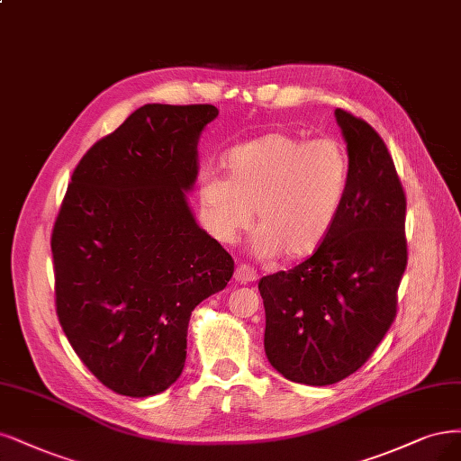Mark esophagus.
<instances>
[{
  "mask_svg": "<svg viewBox=\"0 0 461 461\" xmlns=\"http://www.w3.org/2000/svg\"><path fill=\"white\" fill-rule=\"evenodd\" d=\"M234 280H236L238 284L256 282V280H258V273L253 271V268L248 267V265H238L236 271H234Z\"/></svg>",
  "mask_w": 461,
  "mask_h": 461,
  "instance_id": "obj_1",
  "label": "esophagus"
}]
</instances>
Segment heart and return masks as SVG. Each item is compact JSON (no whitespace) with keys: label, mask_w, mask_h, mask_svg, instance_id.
<instances>
[{"label":"heart","mask_w":461,"mask_h":461,"mask_svg":"<svg viewBox=\"0 0 461 461\" xmlns=\"http://www.w3.org/2000/svg\"><path fill=\"white\" fill-rule=\"evenodd\" d=\"M229 177L205 176L200 202L212 232L234 244L253 225L259 258L305 259L330 236L343 210L351 158L331 137L307 140L267 133L234 147L225 160Z\"/></svg>","instance_id":"heart-1"}]
</instances>
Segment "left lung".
<instances>
[{"instance_id":"1","label":"left lung","mask_w":461,"mask_h":461,"mask_svg":"<svg viewBox=\"0 0 461 461\" xmlns=\"http://www.w3.org/2000/svg\"><path fill=\"white\" fill-rule=\"evenodd\" d=\"M351 158L343 210L301 265L259 280L265 355L285 379L331 385L355 374L393 324L406 268V198L372 125L336 108Z\"/></svg>"}]
</instances>
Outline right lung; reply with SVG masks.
I'll return each instance as SVG.
<instances>
[{
    "mask_svg": "<svg viewBox=\"0 0 461 461\" xmlns=\"http://www.w3.org/2000/svg\"><path fill=\"white\" fill-rule=\"evenodd\" d=\"M212 104H145L87 150L57 215L55 303L103 385L145 399L177 382L190 314L234 261L190 210Z\"/></svg>",
    "mask_w": 461,
    "mask_h": 461,
    "instance_id": "add662e5",
    "label": "right lung"
}]
</instances>
